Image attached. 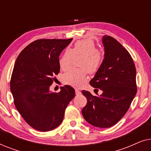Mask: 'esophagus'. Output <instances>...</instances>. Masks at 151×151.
Wrapping results in <instances>:
<instances>
[{
  "instance_id": "obj_1",
  "label": "esophagus",
  "mask_w": 151,
  "mask_h": 151,
  "mask_svg": "<svg viewBox=\"0 0 151 151\" xmlns=\"http://www.w3.org/2000/svg\"><path fill=\"white\" fill-rule=\"evenodd\" d=\"M80 93H81L80 91H79L78 89H76V95H80Z\"/></svg>"
}]
</instances>
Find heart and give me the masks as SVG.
Listing matches in <instances>:
<instances>
[{
    "instance_id": "1",
    "label": "heart",
    "mask_w": 151,
    "mask_h": 151,
    "mask_svg": "<svg viewBox=\"0 0 151 151\" xmlns=\"http://www.w3.org/2000/svg\"><path fill=\"white\" fill-rule=\"evenodd\" d=\"M83 55L80 67L83 69H71L65 75L66 83L74 87H80L87 80V71L95 73L100 69L103 62L102 54L97 51V47L92 40H78L71 49H66L59 59V66L63 71H68L71 67L73 55Z\"/></svg>"
}]
</instances>
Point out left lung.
Wrapping results in <instances>:
<instances>
[{
  "label": "left lung",
  "mask_w": 151,
  "mask_h": 151,
  "mask_svg": "<svg viewBox=\"0 0 151 151\" xmlns=\"http://www.w3.org/2000/svg\"><path fill=\"white\" fill-rule=\"evenodd\" d=\"M102 41L104 60L90 84L102 93L93 96L82 91L87 103L82 113L90 124L109 128L126 114L137 93L136 69L131 55L118 41L108 36H103Z\"/></svg>",
  "instance_id": "obj_1"
}]
</instances>
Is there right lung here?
Masks as SVG:
<instances>
[{
  "instance_id": "1",
  "label": "right lung",
  "mask_w": 151,
  "mask_h": 151,
  "mask_svg": "<svg viewBox=\"0 0 151 151\" xmlns=\"http://www.w3.org/2000/svg\"><path fill=\"white\" fill-rule=\"evenodd\" d=\"M72 40H36L16 60L10 82L14 104L26 122L39 131L58 127L66 108L75 97V90L69 85L62 86L56 93L49 89L60 72V55Z\"/></svg>"
}]
</instances>
